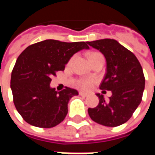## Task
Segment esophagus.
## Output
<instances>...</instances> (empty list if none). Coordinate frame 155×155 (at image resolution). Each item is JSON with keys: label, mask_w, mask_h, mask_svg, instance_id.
<instances>
[{"label": "esophagus", "mask_w": 155, "mask_h": 155, "mask_svg": "<svg viewBox=\"0 0 155 155\" xmlns=\"http://www.w3.org/2000/svg\"><path fill=\"white\" fill-rule=\"evenodd\" d=\"M79 94H80L81 96H83V97H87L88 96V94H86V93H84V92H81V91H80V92H79Z\"/></svg>", "instance_id": "34e87169"}]
</instances>
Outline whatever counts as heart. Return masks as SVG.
<instances>
[{"instance_id":"obj_1","label":"heart","mask_w":155,"mask_h":155,"mask_svg":"<svg viewBox=\"0 0 155 155\" xmlns=\"http://www.w3.org/2000/svg\"><path fill=\"white\" fill-rule=\"evenodd\" d=\"M101 54L98 53V52H92L88 54V58H89V61L91 60V58L94 57V56H97V55H101ZM96 82V79L94 77H90V78H82L80 80H77L75 81V85L79 87L81 90H84V91H87L90 90L93 84Z\"/></svg>"}]
</instances>
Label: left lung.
I'll return each mask as SVG.
<instances>
[{
	"mask_svg": "<svg viewBox=\"0 0 155 155\" xmlns=\"http://www.w3.org/2000/svg\"><path fill=\"white\" fill-rule=\"evenodd\" d=\"M106 59V74L100 89L111 91L110 101L97 94L100 102L88 113L94 122L109 127H116L127 122L142 101L145 79L136 56L113 39L87 41Z\"/></svg>",
	"mask_w": 155,
	"mask_h": 155,
	"instance_id": "left-lung-1",
	"label": "left lung"
}]
</instances>
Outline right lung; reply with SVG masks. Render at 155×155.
I'll return each instance as SVG.
<instances>
[{"mask_svg": "<svg viewBox=\"0 0 155 155\" xmlns=\"http://www.w3.org/2000/svg\"><path fill=\"white\" fill-rule=\"evenodd\" d=\"M83 49H89L84 41L45 40L29 45L19 55L12 70L11 88L15 109L25 122L52 128L64 120L68 102L78 91L69 87L55 91L50 87L51 77L64 71L71 56Z\"/></svg>", "mask_w": 155, "mask_h": 155, "instance_id": "obj_1", "label": "right lung"}]
</instances>
